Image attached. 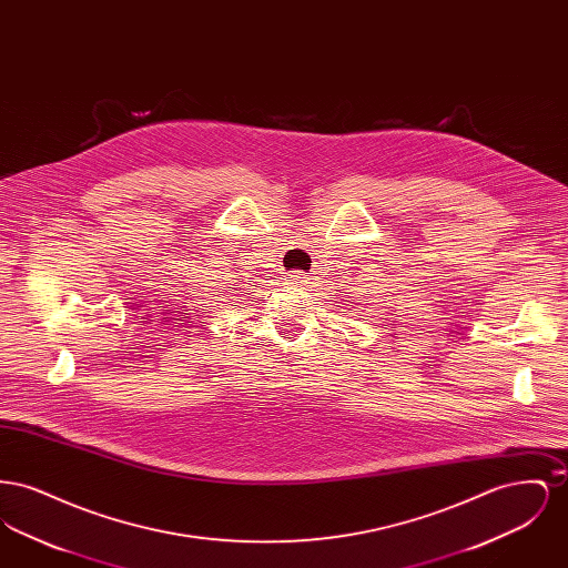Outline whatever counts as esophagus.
<instances>
[{"label": "esophagus", "instance_id": "obj_1", "mask_svg": "<svg viewBox=\"0 0 568 568\" xmlns=\"http://www.w3.org/2000/svg\"><path fill=\"white\" fill-rule=\"evenodd\" d=\"M297 283H300V281H297Z\"/></svg>", "mask_w": 568, "mask_h": 568}]
</instances>
